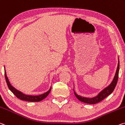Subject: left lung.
<instances>
[{
	"mask_svg": "<svg viewBox=\"0 0 125 125\" xmlns=\"http://www.w3.org/2000/svg\"><path fill=\"white\" fill-rule=\"evenodd\" d=\"M119 69H120V61L119 59H118V65H117V70L116 72V74L115 75L114 78L112 82L108 87H107L104 90H103L101 92L99 93V94L97 96L94 97V98H87V97H81L79 95L77 94L76 92H74V93L75 96H76V97L80 101L86 103V104H95L97 103H98L101 101L103 100H104V98L107 97L108 96H109L110 94H111L113 91L115 90V88L117 84L118 78V73H119Z\"/></svg>",
	"mask_w": 125,
	"mask_h": 125,
	"instance_id": "1",
	"label": "left lung"
}]
</instances>
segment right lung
<instances>
[{"mask_svg": "<svg viewBox=\"0 0 125 125\" xmlns=\"http://www.w3.org/2000/svg\"><path fill=\"white\" fill-rule=\"evenodd\" d=\"M4 74H5V78L6 82H7L8 87L9 89L11 91V92H12L17 98H18L21 100L25 101H29V102H39L46 97L48 96L51 90V87L50 89H49L47 92H45L42 94L38 95V96H31V95L25 94H23L22 92H21V91L17 90V89H15L14 87L11 86L10 83L9 81L8 80V78L7 74H6V71H5V67H4Z\"/></svg>", "mask_w": 125, "mask_h": 125, "instance_id": "obj_1", "label": "right lung"}]
</instances>
